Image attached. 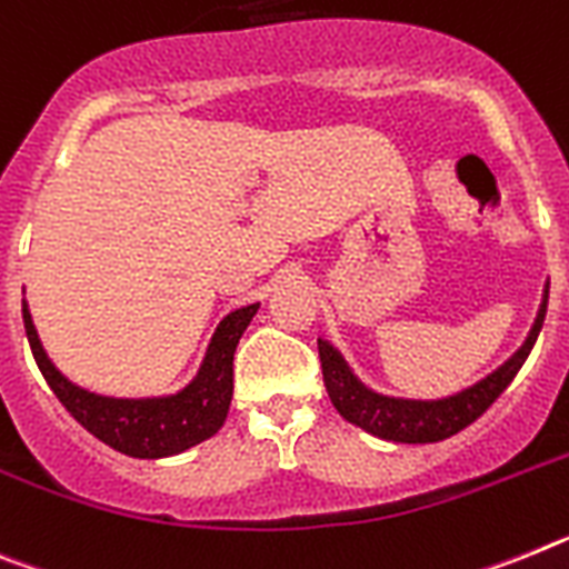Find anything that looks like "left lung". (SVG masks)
I'll list each match as a JSON object with an SVG mask.
<instances>
[{
    "label": "left lung",
    "instance_id": "left-lung-1",
    "mask_svg": "<svg viewBox=\"0 0 569 569\" xmlns=\"http://www.w3.org/2000/svg\"><path fill=\"white\" fill-rule=\"evenodd\" d=\"M547 295H550V283L545 286V298L538 306V315L532 320V329L521 346H518L512 358H507L496 372L481 378L472 387L461 389L447 398H435V401H415V398H392V395H380L369 389L358 375L349 369L343 355L335 349L329 340L318 338L320 367H323V383L326 392L332 398L335 409L343 415L346 421L355 427L367 429L375 438L395 443H435L443 441L449 435L461 432L463 427L481 418L487 409L496 403L498 395L510 387V380L516 378L518 369L523 367V360L536 346L538 332L545 326L547 315Z\"/></svg>",
    "mask_w": 569,
    "mask_h": 569
}]
</instances>
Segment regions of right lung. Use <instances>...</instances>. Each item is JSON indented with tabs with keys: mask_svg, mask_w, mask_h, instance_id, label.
Returning <instances> with one entry per match:
<instances>
[{
	"mask_svg": "<svg viewBox=\"0 0 569 569\" xmlns=\"http://www.w3.org/2000/svg\"><path fill=\"white\" fill-rule=\"evenodd\" d=\"M257 309L260 303L240 306L226 315L191 383H186L180 392L160 395V398H108L77 387L46 355L24 300L22 320L39 372L46 375L48 387L62 401V407L93 438H100L122 456L168 458L197 447L223 427L234 392V349Z\"/></svg>",
	"mask_w": 569,
	"mask_h": 569,
	"instance_id": "right-lung-1",
	"label": "right lung"
}]
</instances>
